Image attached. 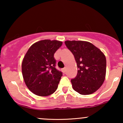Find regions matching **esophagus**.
Wrapping results in <instances>:
<instances>
[{
  "instance_id": "1",
  "label": "esophagus",
  "mask_w": 123,
  "mask_h": 123,
  "mask_svg": "<svg viewBox=\"0 0 123 123\" xmlns=\"http://www.w3.org/2000/svg\"><path fill=\"white\" fill-rule=\"evenodd\" d=\"M62 71L63 73H65L66 71V68H63L62 69Z\"/></svg>"
}]
</instances>
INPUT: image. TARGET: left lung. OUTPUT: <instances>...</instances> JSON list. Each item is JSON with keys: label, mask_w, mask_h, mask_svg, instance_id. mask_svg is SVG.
Segmentation results:
<instances>
[{"label": "left lung", "mask_w": 123, "mask_h": 123, "mask_svg": "<svg viewBox=\"0 0 123 123\" xmlns=\"http://www.w3.org/2000/svg\"><path fill=\"white\" fill-rule=\"evenodd\" d=\"M65 43L74 55L77 66V76L71 80L73 90L81 95L95 92L105 79V55L90 42L66 40Z\"/></svg>", "instance_id": "obj_1"}]
</instances>
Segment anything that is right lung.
<instances>
[{"mask_svg":"<svg viewBox=\"0 0 123 123\" xmlns=\"http://www.w3.org/2000/svg\"><path fill=\"white\" fill-rule=\"evenodd\" d=\"M62 44L58 40H43L31 46L22 62L25 83L35 95L46 97L58 88L62 73L55 68L54 55Z\"/></svg>","mask_w":123,"mask_h":123,"instance_id":"obj_1","label":"right lung"}]
</instances>
